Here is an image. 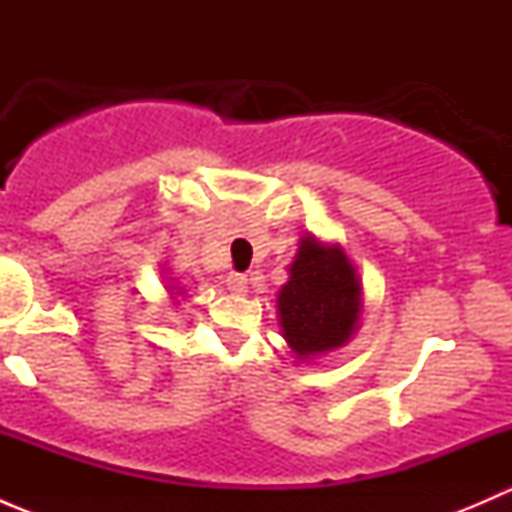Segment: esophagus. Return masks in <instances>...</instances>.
Masks as SVG:
<instances>
[{
  "label": "esophagus",
  "instance_id": "1",
  "mask_svg": "<svg viewBox=\"0 0 512 512\" xmlns=\"http://www.w3.org/2000/svg\"><path fill=\"white\" fill-rule=\"evenodd\" d=\"M225 285L230 292L245 294L247 292V277L240 275V272H230V275L225 277Z\"/></svg>",
  "mask_w": 512,
  "mask_h": 512
}]
</instances>
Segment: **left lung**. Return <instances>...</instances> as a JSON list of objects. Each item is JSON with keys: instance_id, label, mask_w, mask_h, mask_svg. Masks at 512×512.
<instances>
[{"instance_id": "left-lung-1", "label": "left lung", "mask_w": 512, "mask_h": 512, "mask_svg": "<svg viewBox=\"0 0 512 512\" xmlns=\"http://www.w3.org/2000/svg\"><path fill=\"white\" fill-rule=\"evenodd\" d=\"M359 294V275L344 250L319 245L314 237L299 242L289 282L277 297L282 334L297 359H312L352 337Z\"/></svg>"}]
</instances>
